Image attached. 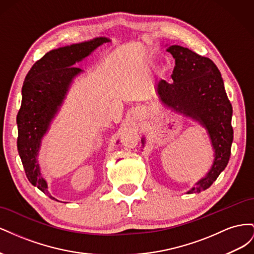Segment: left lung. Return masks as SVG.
<instances>
[{"instance_id":"8db88e82","label":"left lung","mask_w":254,"mask_h":254,"mask_svg":"<svg viewBox=\"0 0 254 254\" xmlns=\"http://www.w3.org/2000/svg\"><path fill=\"white\" fill-rule=\"evenodd\" d=\"M167 52L176 61L174 82L159 81L158 93L163 103L202 123L215 150L211 171L189 191L200 193L212 186L229 162L233 142L232 105L218 67L211 59L179 45H172Z\"/></svg>"}]
</instances>
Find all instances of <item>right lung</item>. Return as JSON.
<instances>
[{"label": "right lung", "instance_id": "right-lung-1", "mask_svg": "<svg viewBox=\"0 0 254 254\" xmlns=\"http://www.w3.org/2000/svg\"><path fill=\"white\" fill-rule=\"evenodd\" d=\"M96 38L88 42L53 50L34 64L22 87V104L17 115L18 151L27 179L54 199L41 177L37 155L41 137L66 93L72 79L80 73L75 63L80 61L99 45L109 42Z\"/></svg>", "mask_w": 254, "mask_h": 254}]
</instances>
